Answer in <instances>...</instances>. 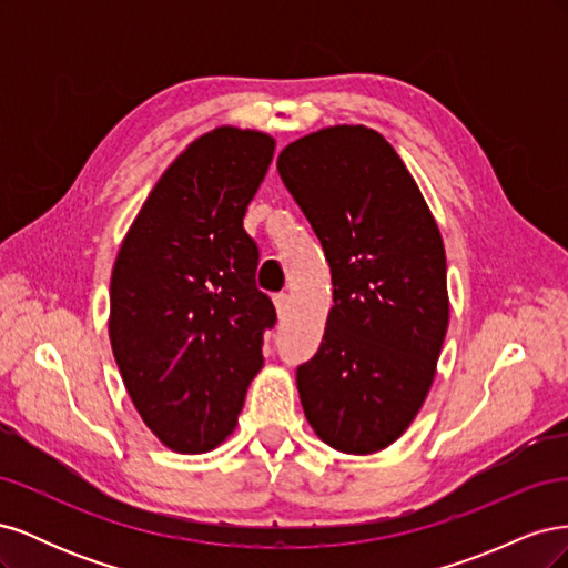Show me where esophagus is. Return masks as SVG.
<instances>
[{
	"label": "esophagus",
	"instance_id": "34e87169",
	"mask_svg": "<svg viewBox=\"0 0 568 568\" xmlns=\"http://www.w3.org/2000/svg\"><path fill=\"white\" fill-rule=\"evenodd\" d=\"M274 307H277V317H280V320H286L288 307H291V298H288L286 294L274 296Z\"/></svg>",
	"mask_w": 568,
	"mask_h": 568
}]
</instances>
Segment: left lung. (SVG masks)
Returning a JSON list of instances; mask_svg holds the SVG:
<instances>
[{
  "instance_id": "8db88e82",
  "label": "left lung",
  "mask_w": 568,
  "mask_h": 568,
  "mask_svg": "<svg viewBox=\"0 0 568 568\" xmlns=\"http://www.w3.org/2000/svg\"><path fill=\"white\" fill-rule=\"evenodd\" d=\"M277 170L332 267L320 351L296 372L313 432L372 455L417 417L450 320L436 220L386 136L332 125L282 149Z\"/></svg>"
}]
</instances>
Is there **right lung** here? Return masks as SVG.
<instances>
[{
	"label": "right lung",
	"mask_w": 568,
	"mask_h": 568,
	"mask_svg": "<svg viewBox=\"0 0 568 568\" xmlns=\"http://www.w3.org/2000/svg\"><path fill=\"white\" fill-rule=\"evenodd\" d=\"M274 156L265 132L201 134L151 189L111 272L109 336L130 398L165 448L209 453L234 432L263 334L244 215Z\"/></svg>",
	"instance_id": "1"
}]
</instances>
